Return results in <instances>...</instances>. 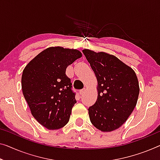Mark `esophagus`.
Wrapping results in <instances>:
<instances>
[{
    "instance_id": "obj_1",
    "label": "esophagus",
    "mask_w": 160,
    "mask_h": 160,
    "mask_svg": "<svg viewBox=\"0 0 160 160\" xmlns=\"http://www.w3.org/2000/svg\"><path fill=\"white\" fill-rule=\"evenodd\" d=\"M84 92H85V89H82V90H80V95H82L83 93H84Z\"/></svg>"
}]
</instances>
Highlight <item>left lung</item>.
<instances>
[{"label":"left lung","instance_id":"1","mask_svg":"<svg viewBox=\"0 0 160 160\" xmlns=\"http://www.w3.org/2000/svg\"><path fill=\"white\" fill-rule=\"evenodd\" d=\"M98 81V99L89 107L90 121L102 132H112L126 122L139 94L137 75L117 57L106 52L83 49Z\"/></svg>","mask_w":160,"mask_h":160}]
</instances>
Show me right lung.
Wrapping results in <instances>:
<instances>
[{"instance_id": "obj_1", "label": "right lung", "mask_w": 160, "mask_h": 160, "mask_svg": "<svg viewBox=\"0 0 160 160\" xmlns=\"http://www.w3.org/2000/svg\"><path fill=\"white\" fill-rule=\"evenodd\" d=\"M82 54L77 49L49 47L23 71L21 88L32 116L49 130L59 129L70 120L77 101L66 69Z\"/></svg>"}]
</instances>
